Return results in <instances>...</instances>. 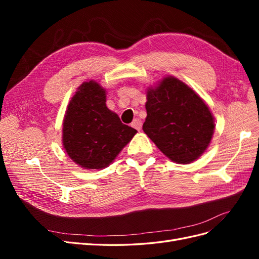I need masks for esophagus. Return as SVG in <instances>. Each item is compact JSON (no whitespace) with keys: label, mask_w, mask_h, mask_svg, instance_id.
Wrapping results in <instances>:
<instances>
[{"label":"esophagus","mask_w":259,"mask_h":259,"mask_svg":"<svg viewBox=\"0 0 259 259\" xmlns=\"http://www.w3.org/2000/svg\"><path fill=\"white\" fill-rule=\"evenodd\" d=\"M132 127H134L135 130H137V131H139L140 128H142V121H140L139 119H135L134 121L132 122Z\"/></svg>","instance_id":"34e87169"}]
</instances>
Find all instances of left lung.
I'll use <instances>...</instances> for the list:
<instances>
[{"mask_svg":"<svg viewBox=\"0 0 259 259\" xmlns=\"http://www.w3.org/2000/svg\"><path fill=\"white\" fill-rule=\"evenodd\" d=\"M143 130L166 156L190 163L205 151L214 133L208 107L190 88L175 77H165L149 90Z\"/></svg>","mask_w":259,"mask_h":259,"instance_id":"obj_1","label":"left lung"}]
</instances>
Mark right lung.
<instances>
[{"mask_svg":"<svg viewBox=\"0 0 259 259\" xmlns=\"http://www.w3.org/2000/svg\"><path fill=\"white\" fill-rule=\"evenodd\" d=\"M137 133L106 106V92L94 82L83 83L68 106L62 128L66 152L84 168L108 166Z\"/></svg>","mask_w":259,"mask_h":259,"instance_id":"obj_1","label":"right lung"}]
</instances>
